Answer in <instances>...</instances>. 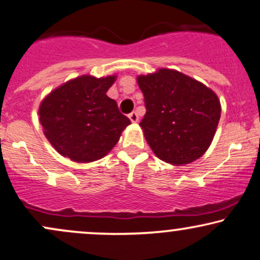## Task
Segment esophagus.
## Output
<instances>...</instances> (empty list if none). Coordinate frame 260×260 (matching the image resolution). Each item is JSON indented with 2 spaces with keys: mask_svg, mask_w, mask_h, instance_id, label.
<instances>
[{
  "mask_svg": "<svg viewBox=\"0 0 260 260\" xmlns=\"http://www.w3.org/2000/svg\"><path fill=\"white\" fill-rule=\"evenodd\" d=\"M128 117H129V120H131V122H132V123H137V122L139 121V116H138V112H136V111H133V112H131L129 115H128Z\"/></svg>",
  "mask_w": 260,
  "mask_h": 260,
  "instance_id": "obj_1",
  "label": "esophagus"
}]
</instances>
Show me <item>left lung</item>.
I'll return each mask as SVG.
<instances>
[{
	"instance_id": "left-lung-1",
	"label": "left lung",
	"mask_w": 260,
	"mask_h": 260,
	"mask_svg": "<svg viewBox=\"0 0 260 260\" xmlns=\"http://www.w3.org/2000/svg\"><path fill=\"white\" fill-rule=\"evenodd\" d=\"M145 100L140 122L154 154L174 166L193 162L207 151L220 120L218 95L200 81L161 68L137 77Z\"/></svg>"
}]
</instances>
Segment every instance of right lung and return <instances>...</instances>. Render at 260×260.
<instances>
[{
  "mask_svg": "<svg viewBox=\"0 0 260 260\" xmlns=\"http://www.w3.org/2000/svg\"><path fill=\"white\" fill-rule=\"evenodd\" d=\"M116 75H82L48 93L39 108L43 134L64 157L88 164L100 160L116 145L129 118L106 95Z\"/></svg>",
  "mask_w": 260,
  "mask_h": 260,
  "instance_id": "obj_1",
  "label": "right lung"
}]
</instances>
